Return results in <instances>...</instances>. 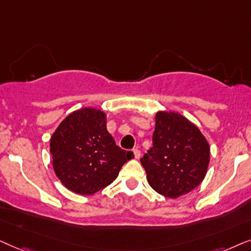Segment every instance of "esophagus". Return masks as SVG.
Returning <instances> with one entry per match:
<instances>
[{"instance_id": "esophagus-1", "label": "esophagus", "mask_w": 251, "mask_h": 251, "mask_svg": "<svg viewBox=\"0 0 251 251\" xmlns=\"http://www.w3.org/2000/svg\"><path fill=\"white\" fill-rule=\"evenodd\" d=\"M133 152H134V157L136 159H139L140 157H141V151H140L139 149H134L133 150Z\"/></svg>"}]
</instances>
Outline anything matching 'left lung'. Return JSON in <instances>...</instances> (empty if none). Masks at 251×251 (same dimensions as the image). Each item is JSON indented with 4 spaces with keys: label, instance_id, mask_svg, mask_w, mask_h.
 <instances>
[{
    "label": "left lung",
    "instance_id": "obj_1",
    "mask_svg": "<svg viewBox=\"0 0 251 251\" xmlns=\"http://www.w3.org/2000/svg\"><path fill=\"white\" fill-rule=\"evenodd\" d=\"M210 147L200 129L175 112H158L152 147L141 158L149 185L170 199L192 192L204 179Z\"/></svg>",
    "mask_w": 251,
    "mask_h": 251
}]
</instances>
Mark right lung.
<instances>
[{"label":"right lung","mask_w":251,"mask_h":251,"mask_svg":"<svg viewBox=\"0 0 251 251\" xmlns=\"http://www.w3.org/2000/svg\"><path fill=\"white\" fill-rule=\"evenodd\" d=\"M101 110L85 108L69 115L50 139L56 176L72 192L91 195L110 185L133 151L116 145Z\"/></svg>","instance_id":"right-lung-1"}]
</instances>
